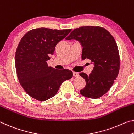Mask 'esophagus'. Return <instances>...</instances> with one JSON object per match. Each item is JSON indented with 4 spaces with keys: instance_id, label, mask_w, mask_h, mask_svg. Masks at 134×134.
<instances>
[{
    "instance_id": "34e87169",
    "label": "esophagus",
    "mask_w": 134,
    "mask_h": 134,
    "mask_svg": "<svg viewBox=\"0 0 134 134\" xmlns=\"http://www.w3.org/2000/svg\"><path fill=\"white\" fill-rule=\"evenodd\" d=\"M73 76L75 77H77L79 76V73H76V72H73Z\"/></svg>"
}]
</instances>
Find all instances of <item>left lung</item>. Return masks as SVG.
Instances as JSON below:
<instances>
[{
  "label": "left lung",
  "mask_w": 134,
  "mask_h": 134,
  "mask_svg": "<svg viewBox=\"0 0 134 134\" xmlns=\"http://www.w3.org/2000/svg\"><path fill=\"white\" fill-rule=\"evenodd\" d=\"M65 39L79 41L82 59H90L94 64L90 75L79 73L86 81L80 94L94 99L102 97L113 85L120 69L119 53L113 36L103 27L83 26L73 30Z\"/></svg>",
  "instance_id": "left-lung-1"
}]
</instances>
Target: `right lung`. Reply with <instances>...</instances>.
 Wrapping results in <instances>:
<instances>
[{"label":"right lung","mask_w":134,"mask_h":134,"mask_svg":"<svg viewBox=\"0 0 134 134\" xmlns=\"http://www.w3.org/2000/svg\"><path fill=\"white\" fill-rule=\"evenodd\" d=\"M71 30L38 28L29 31L21 38L15 58L16 75L31 97L40 101L47 100L55 95L64 81L73 77L70 70H57L47 63L57 44Z\"/></svg>","instance_id":"add662e5"}]
</instances>
